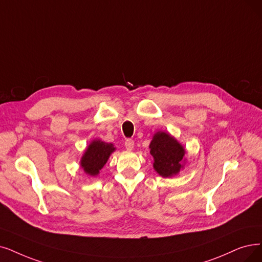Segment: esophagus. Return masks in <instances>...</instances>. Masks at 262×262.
<instances>
[{
  "label": "esophagus",
  "mask_w": 262,
  "mask_h": 262,
  "mask_svg": "<svg viewBox=\"0 0 262 262\" xmlns=\"http://www.w3.org/2000/svg\"><path fill=\"white\" fill-rule=\"evenodd\" d=\"M124 146H125V148H127L128 150H132V149H133V147H134V141H133V140H131V139L125 140V142H124Z\"/></svg>",
  "instance_id": "esophagus-1"
}]
</instances>
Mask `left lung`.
<instances>
[{
  "label": "left lung",
  "instance_id": "obj_1",
  "mask_svg": "<svg viewBox=\"0 0 262 262\" xmlns=\"http://www.w3.org/2000/svg\"><path fill=\"white\" fill-rule=\"evenodd\" d=\"M149 148L155 160V170L161 176L169 177L180 172L185 149L169 133L155 134Z\"/></svg>",
  "mask_w": 262,
  "mask_h": 262
}]
</instances>
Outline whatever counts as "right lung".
Returning a JSON list of instances; mask_svg holds the SVG:
<instances>
[{
    "label": "right lung",
    "instance_id": "add662e5",
    "mask_svg": "<svg viewBox=\"0 0 262 262\" xmlns=\"http://www.w3.org/2000/svg\"><path fill=\"white\" fill-rule=\"evenodd\" d=\"M115 150L113 144L93 141L81 158V167L87 174L96 176L106 163L110 155Z\"/></svg>",
    "mask_w": 262,
    "mask_h": 262
}]
</instances>
